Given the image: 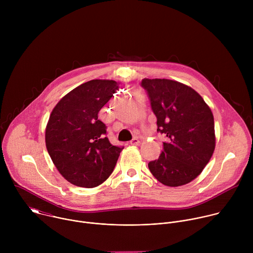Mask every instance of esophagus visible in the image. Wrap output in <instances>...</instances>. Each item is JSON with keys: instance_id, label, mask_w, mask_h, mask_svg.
<instances>
[{"instance_id": "1", "label": "esophagus", "mask_w": 253, "mask_h": 253, "mask_svg": "<svg viewBox=\"0 0 253 253\" xmlns=\"http://www.w3.org/2000/svg\"><path fill=\"white\" fill-rule=\"evenodd\" d=\"M139 143H140V140H139L138 138H133V139L130 141V144H131V145H134V146L139 145Z\"/></svg>"}]
</instances>
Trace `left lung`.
Segmentation results:
<instances>
[{
    "label": "left lung",
    "mask_w": 253,
    "mask_h": 253,
    "mask_svg": "<svg viewBox=\"0 0 253 253\" xmlns=\"http://www.w3.org/2000/svg\"><path fill=\"white\" fill-rule=\"evenodd\" d=\"M157 132L164 134L163 151L148 163L152 175L166 186L177 187L194 180L215 149L214 118L209 106L191 87L169 79H143Z\"/></svg>",
    "instance_id": "left-lung-1"
}]
</instances>
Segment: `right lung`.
<instances>
[{
	"label": "right lung",
	"instance_id": "obj_1",
	"mask_svg": "<svg viewBox=\"0 0 253 253\" xmlns=\"http://www.w3.org/2000/svg\"><path fill=\"white\" fill-rule=\"evenodd\" d=\"M114 80H91L65 95L46 127V147L61 175L76 186L93 188L111 175L123 147L105 137L101 108L119 89Z\"/></svg>",
	"mask_w": 253,
	"mask_h": 253
}]
</instances>
